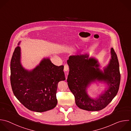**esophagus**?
I'll use <instances>...</instances> for the list:
<instances>
[{
    "label": "esophagus",
    "mask_w": 131,
    "mask_h": 131,
    "mask_svg": "<svg viewBox=\"0 0 131 131\" xmlns=\"http://www.w3.org/2000/svg\"><path fill=\"white\" fill-rule=\"evenodd\" d=\"M68 70H69V67L68 66V65L65 64L64 66V71L67 72V71H68Z\"/></svg>",
    "instance_id": "1"
}]
</instances>
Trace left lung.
I'll list each match as a JSON object with an SVG mask.
<instances>
[{
    "instance_id": "1",
    "label": "left lung",
    "mask_w": 131,
    "mask_h": 131,
    "mask_svg": "<svg viewBox=\"0 0 131 131\" xmlns=\"http://www.w3.org/2000/svg\"><path fill=\"white\" fill-rule=\"evenodd\" d=\"M111 59L103 72L99 68L98 61L89 58V55L70 56L67 61L70 71L67 78L69 88L73 94L76 105L81 109L97 111L105 107L115 97L119 90L120 74L117 55L111 48ZM96 80L106 83L108 90L96 100L87 95L86 89Z\"/></svg>"
}]
</instances>
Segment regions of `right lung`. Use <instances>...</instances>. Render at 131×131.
<instances>
[{"label":"right lung","mask_w":131,"mask_h":131,"mask_svg":"<svg viewBox=\"0 0 131 131\" xmlns=\"http://www.w3.org/2000/svg\"><path fill=\"white\" fill-rule=\"evenodd\" d=\"M63 66H56L44 58L32 71L20 63V48L17 46L11 60L10 80L13 92L28 109L43 112L53 109L57 103L58 83L66 79Z\"/></svg>","instance_id":"add662e5"}]
</instances>
